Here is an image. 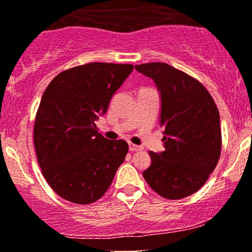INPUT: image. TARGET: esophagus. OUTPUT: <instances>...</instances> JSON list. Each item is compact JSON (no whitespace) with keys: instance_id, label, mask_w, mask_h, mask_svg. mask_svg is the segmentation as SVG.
<instances>
[{"instance_id":"1","label":"esophagus","mask_w":252,"mask_h":252,"mask_svg":"<svg viewBox=\"0 0 252 252\" xmlns=\"http://www.w3.org/2000/svg\"><path fill=\"white\" fill-rule=\"evenodd\" d=\"M129 150L131 151V152H137V151H142V147L137 146L135 144H129Z\"/></svg>"}]
</instances>
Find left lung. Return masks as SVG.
Returning <instances> with one entry per match:
<instances>
[{"label":"left lung","instance_id":"left-lung-1","mask_svg":"<svg viewBox=\"0 0 252 252\" xmlns=\"http://www.w3.org/2000/svg\"><path fill=\"white\" fill-rule=\"evenodd\" d=\"M135 68L159 89L165 133V151L149 152L151 166L143 176L163 198L182 199L205 184L219 161V110L206 87L188 73L162 62Z\"/></svg>","mask_w":252,"mask_h":252}]
</instances>
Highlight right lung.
<instances>
[{
    "mask_svg": "<svg viewBox=\"0 0 252 252\" xmlns=\"http://www.w3.org/2000/svg\"><path fill=\"white\" fill-rule=\"evenodd\" d=\"M132 70V64L87 63L60 72L43 92L33 142L43 177L65 200L96 202L126 159L128 143L106 139L95 120Z\"/></svg>",
    "mask_w": 252,
    "mask_h": 252,
    "instance_id": "add662e5",
    "label": "right lung"
}]
</instances>
